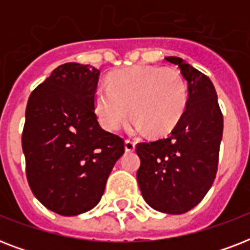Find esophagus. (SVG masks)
<instances>
[{"mask_svg": "<svg viewBox=\"0 0 250 250\" xmlns=\"http://www.w3.org/2000/svg\"><path fill=\"white\" fill-rule=\"evenodd\" d=\"M135 148H136V145H135V143H133V141H131V140L125 141V152H133V150H135Z\"/></svg>", "mask_w": 250, "mask_h": 250, "instance_id": "1", "label": "esophagus"}]
</instances>
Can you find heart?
Returning a JSON list of instances; mask_svg holds the SVG:
<instances>
[{"mask_svg":"<svg viewBox=\"0 0 250 250\" xmlns=\"http://www.w3.org/2000/svg\"><path fill=\"white\" fill-rule=\"evenodd\" d=\"M187 85L178 71L154 66H135L115 72L98 85L94 109L101 125L117 131L128 118L133 129L164 133L174 128L187 105Z\"/></svg>","mask_w":250,"mask_h":250,"instance_id":"1","label":"heart"}]
</instances>
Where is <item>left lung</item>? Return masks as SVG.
Listing matches in <instances>:
<instances>
[{"label": "left lung", "mask_w": 250, "mask_h": 250, "mask_svg": "<svg viewBox=\"0 0 250 250\" xmlns=\"http://www.w3.org/2000/svg\"><path fill=\"white\" fill-rule=\"evenodd\" d=\"M165 60L180 68L188 84L186 110L165 139L141 143L137 183L157 211L183 214L201 202L213 186L223 135V115L211 80L179 57Z\"/></svg>", "instance_id": "1"}]
</instances>
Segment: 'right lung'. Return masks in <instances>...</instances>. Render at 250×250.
Masks as SVG:
<instances>
[{
  "mask_svg": "<svg viewBox=\"0 0 250 250\" xmlns=\"http://www.w3.org/2000/svg\"><path fill=\"white\" fill-rule=\"evenodd\" d=\"M100 70L64 63L27 102L21 148L35 197L54 213L72 217L101 200L125 141L101 128L94 114Z\"/></svg>",
  "mask_w": 250,
  "mask_h": 250,
  "instance_id": "1",
  "label": "right lung"
}]
</instances>
